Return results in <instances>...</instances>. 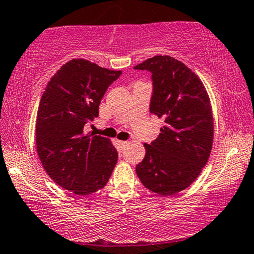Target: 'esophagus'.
Returning a JSON list of instances; mask_svg holds the SVG:
<instances>
[{"label": "esophagus", "mask_w": 254, "mask_h": 254, "mask_svg": "<svg viewBox=\"0 0 254 254\" xmlns=\"http://www.w3.org/2000/svg\"><path fill=\"white\" fill-rule=\"evenodd\" d=\"M127 144H128L127 141H119V145H120L121 148H125Z\"/></svg>", "instance_id": "34e87169"}]
</instances>
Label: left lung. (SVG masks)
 Returning a JSON list of instances; mask_svg holds the SVG:
<instances>
[{"label":"left lung","instance_id":"obj_1","mask_svg":"<svg viewBox=\"0 0 254 254\" xmlns=\"http://www.w3.org/2000/svg\"><path fill=\"white\" fill-rule=\"evenodd\" d=\"M134 69L151 72L150 112L164 120L136 175L145 189L159 195L182 192L207 164L214 140V119L209 96L199 76L169 55H157Z\"/></svg>","mask_w":254,"mask_h":254}]
</instances>
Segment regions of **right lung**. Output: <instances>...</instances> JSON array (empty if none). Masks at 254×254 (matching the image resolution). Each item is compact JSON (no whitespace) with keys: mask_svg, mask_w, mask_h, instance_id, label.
<instances>
[{"mask_svg":"<svg viewBox=\"0 0 254 254\" xmlns=\"http://www.w3.org/2000/svg\"><path fill=\"white\" fill-rule=\"evenodd\" d=\"M121 70L72 59L54 74L41 96L36 143L40 162L58 185L88 195L109 182L118 161L110 138L84 134L99 113L100 100Z\"/></svg>","mask_w":254,"mask_h":254,"instance_id":"1","label":"right lung"}]
</instances>
